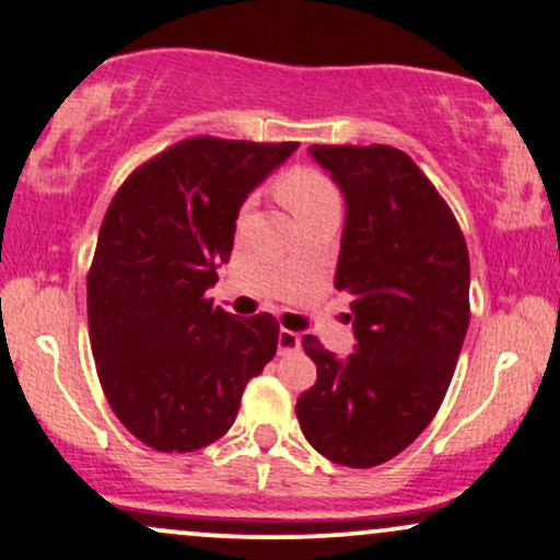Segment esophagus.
I'll return each mask as SVG.
<instances>
[{"instance_id": "1", "label": "esophagus", "mask_w": 560, "mask_h": 560, "mask_svg": "<svg viewBox=\"0 0 560 560\" xmlns=\"http://www.w3.org/2000/svg\"><path fill=\"white\" fill-rule=\"evenodd\" d=\"M300 346H302L300 332H292V330H287V328L279 330V353L300 351Z\"/></svg>"}]
</instances>
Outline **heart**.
Wrapping results in <instances>:
<instances>
[{
    "label": "heart",
    "mask_w": 560,
    "mask_h": 560,
    "mask_svg": "<svg viewBox=\"0 0 560 560\" xmlns=\"http://www.w3.org/2000/svg\"><path fill=\"white\" fill-rule=\"evenodd\" d=\"M276 196L287 203L294 217L307 214L325 207V203H338V190L328 175L315 167H292L276 180Z\"/></svg>",
    "instance_id": "b5f03b06"
}]
</instances>
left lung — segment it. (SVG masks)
<instances>
[{
	"label": "left lung",
	"mask_w": 560,
	"mask_h": 560,
	"mask_svg": "<svg viewBox=\"0 0 560 560\" xmlns=\"http://www.w3.org/2000/svg\"><path fill=\"white\" fill-rule=\"evenodd\" d=\"M346 198L336 289L351 294L353 353L315 336L317 382L296 400L307 442L346 468L402 452L442 406L470 323V258L447 201L387 144L310 147Z\"/></svg>",
	"instance_id": "left-lung-1"
}]
</instances>
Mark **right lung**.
Wrapping results in <instances>:
<instances>
[{"label":"right lung","mask_w":560,"mask_h":560,"mask_svg":"<svg viewBox=\"0 0 560 560\" xmlns=\"http://www.w3.org/2000/svg\"><path fill=\"white\" fill-rule=\"evenodd\" d=\"M183 139L113 196L88 273L90 346L113 413L158 452H194L235 423L245 385L279 346L273 315L214 307L240 207L296 150Z\"/></svg>","instance_id":"right-lung-1"}]
</instances>
